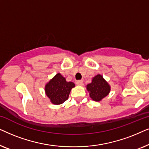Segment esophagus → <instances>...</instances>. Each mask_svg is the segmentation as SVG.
Masks as SVG:
<instances>
[{
    "mask_svg": "<svg viewBox=\"0 0 149 149\" xmlns=\"http://www.w3.org/2000/svg\"><path fill=\"white\" fill-rule=\"evenodd\" d=\"M77 85H79V86H83V81L82 80H79L77 81Z\"/></svg>",
    "mask_w": 149,
    "mask_h": 149,
    "instance_id": "34e87169",
    "label": "esophagus"
}]
</instances>
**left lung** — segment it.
<instances>
[{"label":"left lung","instance_id":"left-lung-1","mask_svg":"<svg viewBox=\"0 0 149 149\" xmlns=\"http://www.w3.org/2000/svg\"><path fill=\"white\" fill-rule=\"evenodd\" d=\"M86 88L91 100L95 102H100L111 91V85L100 74L93 77L91 82L86 85Z\"/></svg>","mask_w":149,"mask_h":149}]
</instances>
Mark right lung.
Listing matches in <instances>:
<instances>
[{"instance_id": "add662e5", "label": "right lung", "mask_w": 149, "mask_h": 149, "mask_svg": "<svg viewBox=\"0 0 149 149\" xmlns=\"http://www.w3.org/2000/svg\"><path fill=\"white\" fill-rule=\"evenodd\" d=\"M75 87L74 83L66 81V79L57 73L45 86V92L53 104L59 105L68 100L71 89Z\"/></svg>"}]
</instances>
